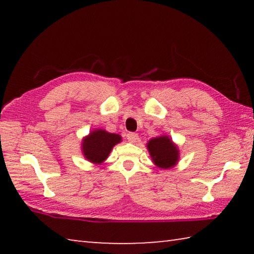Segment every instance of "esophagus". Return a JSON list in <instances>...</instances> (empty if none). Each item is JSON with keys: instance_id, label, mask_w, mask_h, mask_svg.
I'll return each mask as SVG.
<instances>
[{"instance_id": "1", "label": "esophagus", "mask_w": 254, "mask_h": 254, "mask_svg": "<svg viewBox=\"0 0 254 254\" xmlns=\"http://www.w3.org/2000/svg\"><path fill=\"white\" fill-rule=\"evenodd\" d=\"M127 139L128 142L134 143V142H136V140H137V134H136V133H133V132L127 133Z\"/></svg>"}]
</instances>
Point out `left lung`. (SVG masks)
I'll list each match as a JSON object with an SVG mask.
<instances>
[{
	"instance_id": "1",
	"label": "left lung",
	"mask_w": 254,
	"mask_h": 254,
	"mask_svg": "<svg viewBox=\"0 0 254 254\" xmlns=\"http://www.w3.org/2000/svg\"><path fill=\"white\" fill-rule=\"evenodd\" d=\"M148 151L158 168L169 169L179 160V150L168 135L153 137L147 143Z\"/></svg>"
}]
</instances>
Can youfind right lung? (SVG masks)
I'll return each mask as SVG.
<instances>
[{
	"label": "right lung",
	"instance_id": "obj_1",
	"mask_svg": "<svg viewBox=\"0 0 254 254\" xmlns=\"http://www.w3.org/2000/svg\"><path fill=\"white\" fill-rule=\"evenodd\" d=\"M121 141V135L96 128L83 139L81 151L88 161L100 165L106 160L114 145Z\"/></svg>",
	"mask_w": 254,
	"mask_h": 254
}]
</instances>
